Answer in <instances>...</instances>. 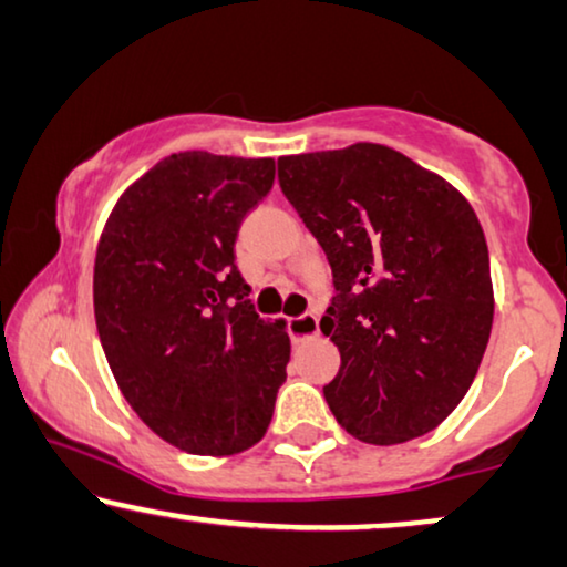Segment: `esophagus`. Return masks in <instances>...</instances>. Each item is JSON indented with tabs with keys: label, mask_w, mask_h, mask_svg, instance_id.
Masks as SVG:
<instances>
[{
	"label": "esophagus",
	"mask_w": 567,
	"mask_h": 567,
	"mask_svg": "<svg viewBox=\"0 0 567 567\" xmlns=\"http://www.w3.org/2000/svg\"><path fill=\"white\" fill-rule=\"evenodd\" d=\"M288 331H290V339L296 344L306 342V339L319 337V316H316V313L296 316V319L288 321Z\"/></svg>",
	"instance_id": "obj_1"
}]
</instances>
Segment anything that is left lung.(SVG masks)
I'll return each mask as SVG.
<instances>
[{
	"instance_id": "8db88e82",
	"label": "left lung",
	"mask_w": 567,
	"mask_h": 567,
	"mask_svg": "<svg viewBox=\"0 0 567 567\" xmlns=\"http://www.w3.org/2000/svg\"><path fill=\"white\" fill-rule=\"evenodd\" d=\"M277 176L331 267L321 331L342 365L323 386L329 410L375 446L430 433L470 391L493 329L489 254L470 202L371 142L279 157Z\"/></svg>"
}]
</instances>
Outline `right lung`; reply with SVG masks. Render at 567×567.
Returning a JSON list of instances; mask_svg holds the SVG:
<instances>
[{
	"mask_svg": "<svg viewBox=\"0 0 567 567\" xmlns=\"http://www.w3.org/2000/svg\"><path fill=\"white\" fill-rule=\"evenodd\" d=\"M271 157L178 153L116 202L97 244V337L121 394L181 451L230 456L267 433L290 360L282 321L254 311L236 267Z\"/></svg>",
	"mask_w": 567,
	"mask_h": 567,
	"instance_id": "obj_1",
	"label": "right lung"
}]
</instances>
